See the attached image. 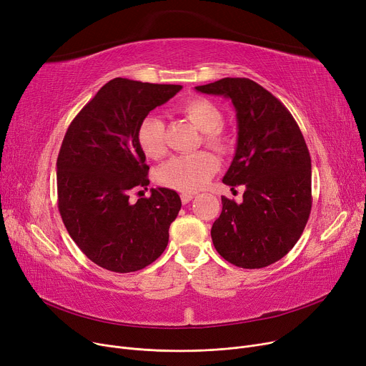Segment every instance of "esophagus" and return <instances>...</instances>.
<instances>
[{
	"mask_svg": "<svg viewBox=\"0 0 366 366\" xmlns=\"http://www.w3.org/2000/svg\"><path fill=\"white\" fill-rule=\"evenodd\" d=\"M193 199H194V194H191V193H182V194H181V200H182L184 204L189 203Z\"/></svg>",
	"mask_w": 366,
	"mask_h": 366,
	"instance_id": "34e87169",
	"label": "esophagus"
}]
</instances>
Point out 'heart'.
Segmentation results:
<instances>
[{"mask_svg": "<svg viewBox=\"0 0 366 366\" xmlns=\"http://www.w3.org/2000/svg\"><path fill=\"white\" fill-rule=\"evenodd\" d=\"M178 112L204 133L203 141L206 145L219 152L232 149L233 139L222 130L224 115L214 102L204 98H191L178 107ZM137 139L145 156L149 159L162 157L166 151L164 123L156 115H148L139 123ZM217 170L218 160L210 152L200 151L189 156L173 157L164 163L157 172V181L163 187L193 193L200 189Z\"/></svg>", "mask_w": 366, "mask_h": 366, "instance_id": "1", "label": "heart"}]
</instances>
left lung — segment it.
<instances>
[{"label":"left lung","mask_w":366,"mask_h":366,"mask_svg":"<svg viewBox=\"0 0 366 366\" xmlns=\"http://www.w3.org/2000/svg\"><path fill=\"white\" fill-rule=\"evenodd\" d=\"M197 92L229 98L237 115V148L222 179L244 185L243 202L222 200L210 236L218 254L242 268L283 258L301 237L312 210V159L287 108L249 79H222Z\"/></svg>","instance_id":"1"}]
</instances>
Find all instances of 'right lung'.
Listing matches in <instances>:
<instances>
[{
  "instance_id": "right-lung-1",
  "label": "right lung",
  "mask_w": 366,
  "mask_h": 366,
  "mask_svg": "<svg viewBox=\"0 0 366 366\" xmlns=\"http://www.w3.org/2000/svg\"><path fill=\"white\" fill-rule=\"evenodd\" d=\"M182 86L114 79L71 122L57 156V207L71 239L94 264L114 273L138 272L167 246L181 199L169 188L129 202L149 184L137 132L148 112Z\"/></svg>"
}]
</instances>
